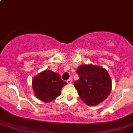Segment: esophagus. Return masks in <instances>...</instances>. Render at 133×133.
<instances>
[{
	"instance_id": "esophagus-1",
	"label": "esophagus",
	"mask_w": 133,
	"mask_h": 133,
	"mask_svg": "<svg viewBox=\"0 0 133 133\" xmlns=\"http://www.w3.org/2000/svg\"><path fill=\"white\" fill-rule=\"evenodd\" d=\"M67 83H68V84H71L72 83V80L71 79V78L70 79H68V81H67Z\"/></svg>"
}]
</instances>
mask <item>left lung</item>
Returning <instances> with one entry per match:
<instances>
[{
	"label": "left lung",
	"mask_w": 133,
	"mask_h": 133,
	"mask_svg": "<svg viewBox=\"0 0 133 133\" xmlns=\"http://www.w3.org/2000/svg\"><path fill=\"white\" fill-rule=\"evenodd\" d=\"M79 79L74 86L82 101L89 106H96L105 100L112 90V81L105 68L92 64L78 66Z\"/></svg>",
	"instance_id": "8db88e82"
}]
</instances>
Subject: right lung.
Here are the masks:
<instances>
[{"mask_svg": "<svg viewBox=\"0 0 133 133\" xmlns=\"http://www.w3.org/2000/svg\"><path fill=\"white\" fill-rule=\"evenodd\" d=\"M32 82L35 96L45 103H50L58 98L63 87L67 84L59 74L51 70L40 72L33 78Z\"/></svg>", "mask_w": 133, "mask_h": 133, "instance_id": "add662e5", "label": "right lung"}]
</instances>
